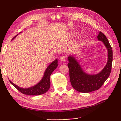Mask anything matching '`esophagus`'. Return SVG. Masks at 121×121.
I'll return each mask as SVG.
<instances>
[{
  "mask_svg": "<svg viewBox=\"0 0 121 121\" xmlns=\"http://www.w3.org/2000/svg\"><path fill=\"white\" fill-rule=\"evenodd\" d=\"M60 60H61L62 61L65 62V60H66V57H65V56H61L60 57Z\"/></svg>",
  "mask_w": 121,
  "mask_h": 121,
  "instance_id": "1",
  "label": "esophagus"
}]
</instances>
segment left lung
<instances>
[{"mask_svg":"<svg viewBox=\"0 0 121 121\" xmlns=\"http://www.w3.org/2000/svg\"><path fill=\"white\" fill-rule=\"evenodd\" d=\"M99 41L104 44L108 49V61L105 66L96 74L90 75L84 72L79 62L75 57L69 56L68 57L69 79L72 87L82 93H89L99 89L108 78L112 69V50L108 40L105 35L99 32L97 36Z\"/></svg>","mask_w":121,"mask_h":121,"instance_id":"1","label":"left lung"}]
</instances>
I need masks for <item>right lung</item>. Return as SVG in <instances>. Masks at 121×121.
<instances>
[{
  "mask_svg": "<svg viewBox=\"0 0 121 121\" xmlns=\"http://www.w3.org/2000/svg\"><path fill=\"white\" fill-rule=\"evenodd\" d=\"M17 35L18 34H17L15 37H14L12 40L15 38ZM57 59H56L47 67L45 69L43 78L40 80V82H39L37 84H36L35 85L31 87L23 88L19 87L16 84H14L12 82H11L9 80V81L10 83L15 87L20 92L24 94L29 95H41L46 93L49 90L50 86V76L54 69L57 68Z\"/></svg>",
  "mask_w": 121,
  "mask_h": 121,
  "instance_id": "obj_1",
  "label": "right lung"
}]
</instances>
